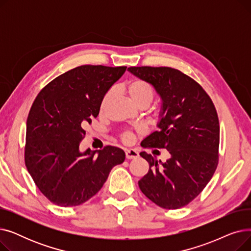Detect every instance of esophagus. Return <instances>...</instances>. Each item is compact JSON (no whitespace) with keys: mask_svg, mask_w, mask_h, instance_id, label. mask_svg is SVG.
Masks as SVG:
<instances>
[{"mask_svg":"<svg viewBox=\"0 0 251 251\" xmlns=\"http://www.w3.org/2000/svg\"><path fill=\"white\" fill-rule=\"evenodd\" d=\"M125 154H126V159L128 160H131V159H136V157H138V151L136 150H133V149H130V150H126L125 151Z\"/></svg>","mask_w":251,"mask_h":251,"instance_id":"esophagus-1","label":"esophagus"}]
</instances>
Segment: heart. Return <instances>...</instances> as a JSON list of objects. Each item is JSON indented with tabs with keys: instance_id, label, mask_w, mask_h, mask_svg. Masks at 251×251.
Masks as SVG:
<instances>
[{
	"instance_id": "heart-1",
	"label": "heart",
	"mask_w": 251,
	"mask_h": 251,
	"mask_svg": "<svg viewBox=\"0 0 251 251\" xmlns=\"http://www.w3.org/2000/svg\"><path fill=\"white\" fill-rule=\"evenodd\" d=\"M122 90L128 97V99L132 101L133 104H135L138 108H143V109L148 107V105L152 101L154 97V90L151 87V85L139 78L130 79V80L125 82ZM112 98H113V90H109L105 92V95L102 97L100 101V112H103L105 109H107ZM121 140L124 143H131L134 140V133L130 130L123 131L121 133Z\"/></svg>"
}]
</instances>
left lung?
<instances>
[{"mask_svg":"<svg viewBox=\"0 0 251 251\" xmlns=\"http://www.w3.org/2000/svg\"><path fill=\"white\" fill-rule=\"evenodd\" d=\"M128 70L151 84L163 100L160 130L144 138L141 147L165 149L171 154L160 165L155 156L140 152L150 170L138 181L139 188L163 208L185 206L204 189L219 164L220 124L215 104L199 82L180 70L151 66Z\"/></svg>","mask_w":251,"mask_h":251,"instance_id":"left-lung-1","label":"left lung"}]
</instances>
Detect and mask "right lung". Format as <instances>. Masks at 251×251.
Segmentation results:
<instances>
[{
  "instance_id": "obj_1",
  "label": "right lung",
  "mask_w": 251,
  "mask_h": 251,
  "mask_svg": "<svg viewBox=\"0 0 251 251\" xmlns=\"http://www.w3.org/2000/svg\"><path fill=\"white\" fill-rule=\"evenodd\" d=\"M126 66L82 65L58 76L35 98L26 123L25 166L47 199L76 206L96 195L113 167L122 164L119 148L79 151L85 126L100 113L102 97Z\"/></svg>"
}]
</instances>
